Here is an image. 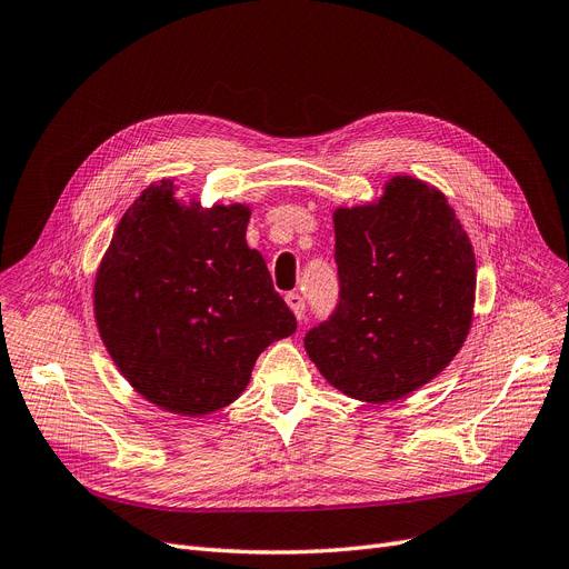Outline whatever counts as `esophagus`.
<instances>
[{"instance_id": "esophagus-1", "label": "esophagus", "mask_w": 569, "mask_h": 569, "mask_svg": "<svg viewBox=\"0 0 569 569\" xmlns=\"http://www.w3.org/2000/svg\"><path fill=\"white\" fill-rule=\"evenodd\" d=\"M286 302L292 309V313H296V317H298V321H302L305 313H307V307H305V298L300 296V292H288Z\"/></svg>"}]
</instances>
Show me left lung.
<instances>
[{
    "label": "left lung",
    "mask_w": 569,
    "mask_h": 569,
    "mask_svg": "<svg viewBox=\"0 0 569 569\" xmlns=\"http://www.w3.org/2000/svg\"><path fill=\"white\" fill-rule=\"evenodd\" d=\"M338 305L305 335L326 380L368 403L396 401L465 342L476 292L467 231L438 189L393 178L377 206L335 213Z\"/></svg>",
    "instance_id": "left-lung-1"
}]
</instances>
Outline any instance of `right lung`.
<instances>
[{
	"label": "right lung",
	"instance_id": "1",
	"mask_svg": "<svg viewBox=\"0 0 569 569\" xmlns=\"http://www.w3.org/2000/svg\"><path fill=\"white\" fill-rule=\"evenodd\" d=\"M246 206L182 208L173 182L126 210L96 279V321L121 375L147 401L208 415L246 389L258 356L296 332L264 258L248 248Z\"/></svg>",
	"mask_w": 569,
	"mask_h": 569
}]
</instances>
